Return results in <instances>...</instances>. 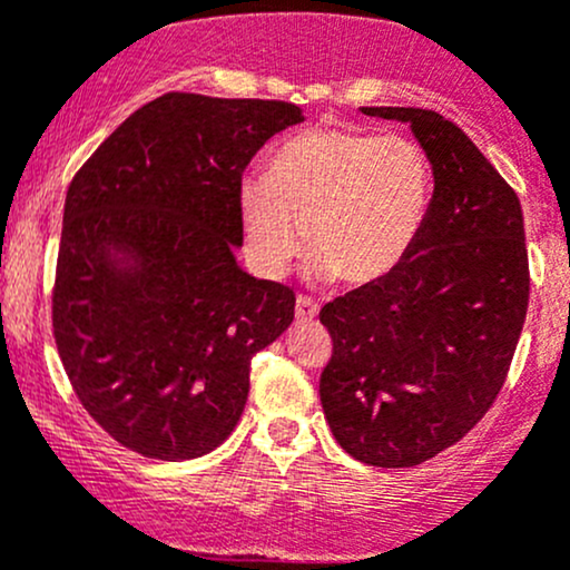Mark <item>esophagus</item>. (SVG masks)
Listing matches in <instances>:
<instances>
[{
    "mask_svg": "<svg viewBox=\"0 0 570 570\" xmlns=\"http://www.w3.org/2000/svg\"><path fill=\"white\" fill-rule=\"evenodd\" d=\"M318 314V305L314 303L311 297H297V305H295V316L297 322H314Z\"/></svg>",
    "mask_w": 570,
    "mask_h": 570,
    "instance_id": "esophagus-1",
    "label": "esophagus"
}]
</instances>
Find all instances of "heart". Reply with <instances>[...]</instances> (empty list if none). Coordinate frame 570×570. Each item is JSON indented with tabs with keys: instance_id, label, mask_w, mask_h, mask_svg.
I'll use <instances>...</instances> for the list:
<instances>
[{
	"instance_id": "1",
	"label": "heart",
	"mask_w": 570,
	"mask_h": 570,
	"mask_svg": "<svg viewBox=\"0 0 570 570\" xmlns=\"http://www.w3.org/2000/svg\"><path fill=\"white\" fill-rule=\"evenodd\" d=\"M435 170L411 137L318 127L275 148L267 175L237 186L256 273L278 278L308 243L322 278L376 284L409 259L430 214Z\"/></svg>"
}]
</instances>
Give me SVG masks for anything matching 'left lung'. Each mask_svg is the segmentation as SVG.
I'll return each mask as SVG.
<instances>
[{"instance_id": "8db88e82", "label": "left lung", "mask_w": 570, "mask_h": 570, "mask_svg": "<svg viewBox=\"0 0 570 570\" xmlns=\"http://www.w3.org/2000/svg\"><path fill=\"white\" fill-rule=\"evenodd\" d=\"M411 124L435 189L395 273L322 308L333 356L318 397L335 441L376 468L454 446L495 403L530 297L519 197L458 124L422 108H362Z\"/></svg>"}]
</instances>
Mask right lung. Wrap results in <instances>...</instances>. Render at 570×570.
<instances>
[{
  "instance_id": "right-lung-1",
  "label": "right lung",
  "mask_w": 570,
  "mask_h": 570,
  "mask_svg": "<svg viewBox=\"0 0 570 570\" xmlns=\"http://www.w3.org/2000/svg\"><path fill=\"white\" fill-rule=\"evenodd\" d=\"M303 121L278 99L170 91L135 110L65 199L53 337L83 409L151 460L214 452L246 409L252 356L295 318V292L237 267V186Z\"/></svg>"
}]
</instances>
